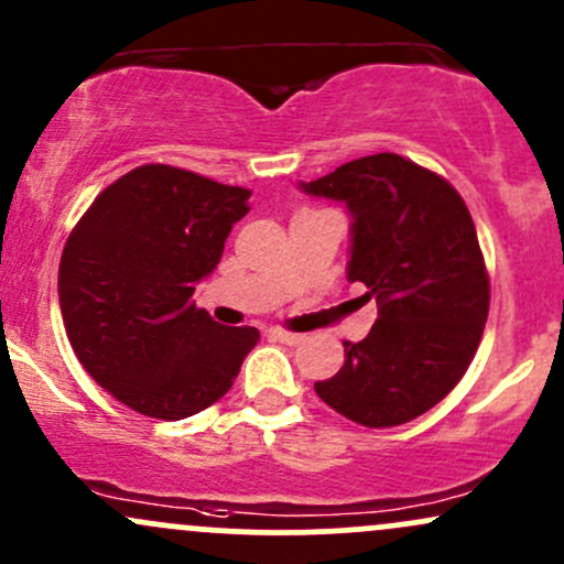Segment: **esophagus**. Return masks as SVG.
Listing matches in <instances>:
<instances>
[{"label":"esophagus","mask_w":564,"mask_h":564,"mask_svg":"<svg viewBox=\"0 0 564 564\" xmlns=\"http://www.w3.org/2000/svg\"><path fill=\"white\" fill-rule=\"evenodd\" d=\"M272 337H275V339H278V343H286V345H296V343H302V339H305V334H296V332L281 329V326H278V329H272Z\"/></svg>","instance_id":"1"}]
</instances>
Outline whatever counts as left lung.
<instances>
[{"mask_svg": "<svg viewBox=\"0 0 564 564\" xmlns=\"http://www.w3.org/2000/svg\"><path fill=\"white\" fill-rule=\"evenodd\" d=\"M352 214L348 278L377 300L361 343L315 393L367 429L436 406L474 361L490 313V275L471 214L444 176L393 152L350 160L302 184Z\"/></svg>", "mask_w": 564, "mask_h": 564, "instance_id": "obj_1", "label": "left lung"}]
</instances>
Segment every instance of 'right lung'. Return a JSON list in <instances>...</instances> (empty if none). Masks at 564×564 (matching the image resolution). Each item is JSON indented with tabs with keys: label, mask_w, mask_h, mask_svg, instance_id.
Masks as SVG:
<instances>
[{
	"label": "right lung",
	"mask_w": 564,
	"mask_h": 564,
	"mask_svg": "<svg viewBox=\"0 0 564 564\" xmlns=\"http://www.w3.org/2000/svg\"><path fill=\"white\" fill-rule=\"evenodd\" d=\"M251 189L150 163L109 184L61 253L58 302L79 364L158 420L206 410L232 388L253 326H219L192 302L219 264Z\"/></svg>",
	"instance_id": "1"
}]
</instances>
